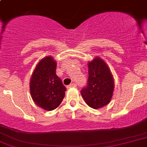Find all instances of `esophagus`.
Wrapping results in <instances>:
<instances>
[{"instance_id":"obj_1","label":"esophagus","mask_w":147,"mask_h":147,"mask_svg":"<svg viewBox=\"0 0 147 147\" xmlns=\"http://www.w3.org/2000/svg\"><path fill=\"white\" fill-rule=\"evenodd\" d=\"M77 85L75 84V83H72V84H70V85H69L68 86H67V88H75V87H76Z\"/></svg>"}]
</instances>
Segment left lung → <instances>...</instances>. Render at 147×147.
<instances>
[{"mask_svg":"<svg viewBox=\"0 0 147 147\" xmlns=\"http://www.w3.org/2000/svg\"><path fill=\"white\" fill-rule=\"evenodd\" d=\"M88 67L87 86L80 93L88 106L98 109L111 102L114 88L113 78L106 63L100 57L88 62Z\"/></svg>","mask_w":147,"mask_h":147,"instance_id":"obj_1","label":"left lung"}]
</instances>
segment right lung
Wrapping results in <instances>:
<instances>
[{
    "label": "right lung",
    "mask_w": 147,
    "mask_h": 147,
    "mask_svg": "<svg viewBox=\"0 0 147 147\" xmlns=\"http://www.w3.org/2000/svg\"><path fill=\"white\" fill-rule=\"evenodd\" d=\"M55 70L56 62L52 56H46L38 63L30 80V93L33 100L45 111L57 108L67 91Z\"/></svg>",
    "instance_id": "add662e5"
}]
</instances>
